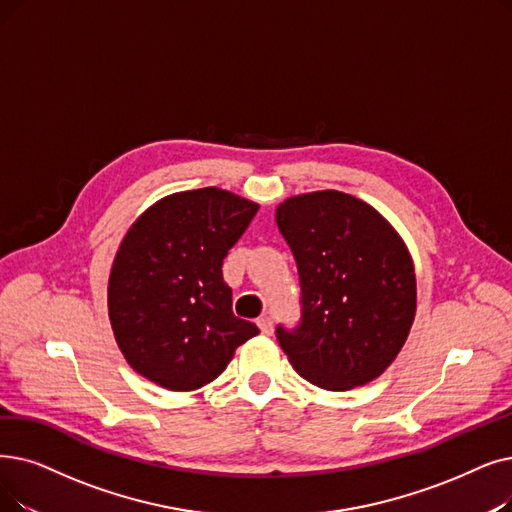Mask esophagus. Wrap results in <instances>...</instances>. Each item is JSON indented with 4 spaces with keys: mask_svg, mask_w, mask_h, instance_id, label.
I'll return each instance as SVG.
<instances>
[{
    "mask_svg": "<svg viewBox=\"0 0 512 512\" xmlns=\"http://www.w3.org/2000/svg\"><path fill=\"white\" fill-rule=\"evenodd\" d=\"M257 326H259V330L263 332V335H268V337L274 332V322H272L270 316H261V318L257 320Z\"/></svg>",
    "mask_w": 512,
    "mask_h": 512,
    "instance_id": "34e87169",
    "label": "esophagus"
}]
</instances>
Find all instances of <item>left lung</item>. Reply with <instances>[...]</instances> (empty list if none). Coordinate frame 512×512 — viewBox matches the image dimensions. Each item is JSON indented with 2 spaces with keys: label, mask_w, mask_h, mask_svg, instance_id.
<instances>
[{
  "label": "left lung",
  "mask_w": 512,
  "mask_h": 512,
  "mask_svg": "<svg viewBox=\"0 0 512 512\" xmlns=\"http://www.w3.org/2000/svg\"><path fill=\"white\" fill-rule=\"evenodd\" d=\"M276 224L301 284L299 324L276 328L288 362L326 391L374 381L404 347L416 314L404 240L379 211L339 190L286 198Z\"/></svg>",
  "instance_id": "left-lung-1"
}]
</instances>
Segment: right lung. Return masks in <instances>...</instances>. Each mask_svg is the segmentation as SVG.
I'll use <instances>...</instances> for the list:
<instances>
[{"label":"right lung","instance_id":"right-lung-1","mask_svg":"<svg viewBox=\"0 0 512 512\" xmlns=\"http://www.w3.org/2000/svg\"><path fill=\"white\" fill-rule=\"evenodd\" d=\"M259 205L201 188L161 198L129 228L108 278V318L127 364L169 391L226 370L259 328L232 311L221 265Z\"/></svg>","mask_w":512,"mask_h":512}]
</instances>
